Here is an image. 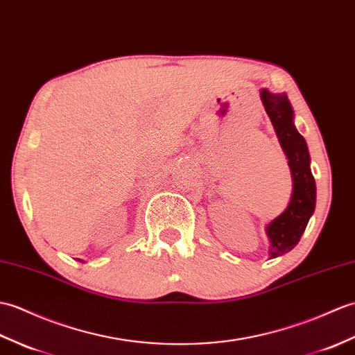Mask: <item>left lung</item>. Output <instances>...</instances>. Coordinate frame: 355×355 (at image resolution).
Wrapping results in <instances>:
<instances>
[{
    "instance_id": "obj_1",
    "label": "left lung",
    "mask_w": 355,
    "mask_h": 355,
    "mask_svg": "<svg viewBox=\"0 0 355 355\" xmlns=\"http://www.w3.org/2000/svg\"><path fill=\"white\" fill-rule=\"evenodd\" d=\"M261 101L284 150L293 178L289 207L268 225L270 259L293 250L306 230L316 205V183L310 171V154L304 137L293 125V110L287 95L261 90Z\"/></svg>"
}]
</instances>
